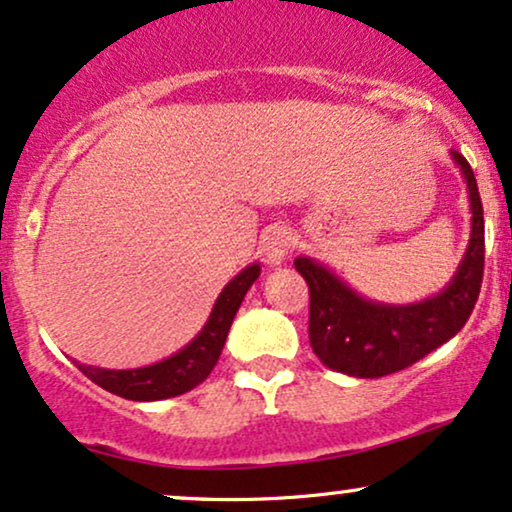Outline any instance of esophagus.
<instances>
[{
    "mask_svg": "<svg viewBox=\"0 0 512 512\" xmlns=\"http://www.w3.org/2000/svg\"><path fill=\"white\" fill-rule=\"evenodd\" d=\"M292 249V237L285 227H270L263 234V256L268 266H280Z\"/></svg>",
    "mask_w": 512,
    "mask_h": 512,
    "instance_id": "34e87169",
    "label": "esophagus"
}]
</instances>
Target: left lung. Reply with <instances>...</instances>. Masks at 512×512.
<instances>
[{"instance_id":"left-lung-1","label":"left lung","mask_w":512,"mask_h":512,"mask_svg":"<svg viewBox=\"0 0 512 512\" xmlns=\"http://www.w3.org/2000/svg\"><path fill=\"white\" fill-rule=\"evenodd\" d=\"M470 191L472 234L453 280L436 297L417 304H378L314 258H294L309 285V340L328 369L357 378H378L407 369L460 333L477 304L484 278V208L474 172L450 150Z\"/></svg>"}]
</instances>
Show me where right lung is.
Returning <instances> with one entry per match:
<instances>
[{"mask_svg":"<svg viewBox=\"0 0 512 512\" xmlns=\"http://www.w3.org/2000/svg\"><path fill=\"white\" fill-rule=\"evenodd\" d=\"M258 275H261V266L251 263L237 278L227 282L201 333L172 357L162 359L158 364L143 366V369L122 371L76 362L78 371L86 374L93 383H98L100 388H105L107 393L136 402L167 400L174 398V395L189 393L198 383L206 381L213 366L218 364L234 316H237L239 306L244 302V294L249 292Z\"/></svg>","mask_w":512,"mask_h":512,"instance_id":"add662e5","label":"right lung"}]
</instances>
